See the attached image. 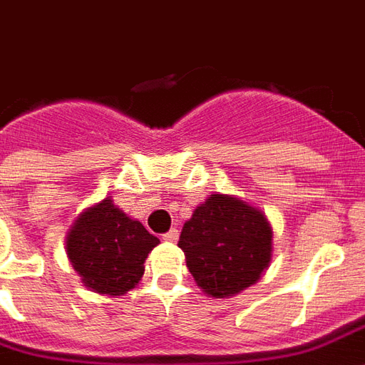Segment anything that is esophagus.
Here are the masks:
<instances>
[{"mask_svg":"<svg viewBox=\"0 0 365 365\" xmlns=\"http://www.w3.org/2000/svg\"><path fill=\"white\" fill-rule=\"evenodd\" d=\"M163 240H165V242H177V240H179V231H177V229L167 231L165 235H163Z\"/></svg>","mask_w":365,"mask_h":365,"instance_id":"1","label":"esophagus"}]
</instances>
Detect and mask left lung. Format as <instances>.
Here are the masks:
<instances>
[{
    "mask_svg": "<svg viewBox=\"0 0 365 365\" xmlns=\"http://www.w3.org/2000/svg\"><path fill=\"white\" fill-rule=\"evenodd\" d=\"M186 267L205 294L225 298L248 289L271 259V227L246 202L212 194L180 232Z\"/></svg>",
    "mask_w": 365,
    "mask_h": 365,
    "instance_id": "8db88e82",
    "label": "left lung"
}]
</instances>
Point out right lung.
Masks as SVG:
<instances>
[{
    "mask_svg": "<svg viewBox=\"0 0 365 365\" xmlns=\"http://www.w3.org/2000/svg\"><path fill=\"white\" fill-rule=\"evenodd\" d=\"M160 245L144 229L106 198L76 219L67 237L71 264L88 289L120 297L136 287L144 275V262Z\"/></svg>",
    "mask_w": 365,
    "mask_h": 365,
    "instance_id": "1",
    "label": "right lung"
}]
</instances>
